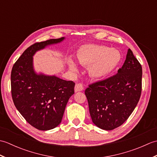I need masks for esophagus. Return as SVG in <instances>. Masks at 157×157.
I'll return each instance as SVG.
<instances>
[{
  "mask_svg": "<svg viewBox=\"0 0 157 157\" xmlns=\"http://www.w3.org/2000/svg\"><path fill=\"white\" fill-rule=\"evenodd\" d=\"M84 90V87L82 84H76L75 86V92H81Z\"/></svg>",
  "mask_w": 157,
  "mask_h": 157,
  "instance_id": "esophagus-1",
  "label": "esophagus"
}]
</instances>
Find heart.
I'll list each match as a JSON object with an SVG mask.
<instances>
[{
    "label": "heart",
    "mask_w": 157,
    "mask_h": 157,
    "mask_svg": "<svg viewBox=\"0 0 157 157\" xmlns=\"http://www.w3.org/2000/svg\"><path fill=\"white\" fill-rule=\"evenodd\" d=\"M78 59L81 65L89 67L91 77L102 79L111 75L117 67L121 55L116 48L98 44H86L79 49ZM68 65L71 71H78V64L73 59L68 60Z\"/></svg>",
    "instance_id": "1"
}]
</instances>
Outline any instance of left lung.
Returning <instances> with one entry per match:
<instances>
[{
	"mask_svg": "<svg viewBox=\"0 0 157 157\" xmlns=\"http://www.w3.org/2000/svg\"><path fill=\"white\" fill-rule=\"evenodd\" d=\"M142 76L140 63L129 48L116 75L89 86L85 94L95 125L112 130L128 119L140 98Z\"/></svg>",
	"mask_w": 157,
	"mask_h": 157,
	"instance_id": "obj_1",
	"label": "left lung"
}]
</instances>
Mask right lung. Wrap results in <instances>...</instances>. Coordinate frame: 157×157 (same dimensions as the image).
Wrapping results in <instances>:
<instances>
[{"mask_svg": "<svg viewBox=\"0 0 157 157\" xmlns=\"http://www.w3.org/2000/svg\"><path fill=\"white\" fill-rule=\"evenodd\" d=\"M65 39L35 43L23 52L11 71V94L15 107L29 124L40 130L52 129L61 123L69 99L74 94L75 83L55 75L37 73L33 56Z\"/></svg>", "mask_w": 157, "mask_h": 157, "instance_id": "right-lung-1", "label": "right lung"}]
</instances>
